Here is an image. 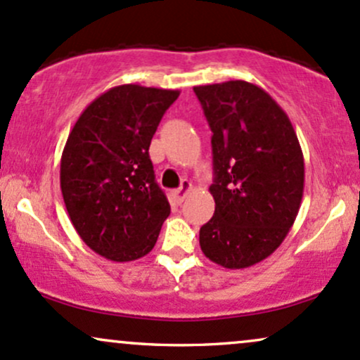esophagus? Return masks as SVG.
I'll use <instances>...</instances> for the list:
<instances>
[{
    "instance_id": "obj_1",
    "label": "esophagus",
    "mask_w": 360,
    "mask_h": 360,
    "mask_svg": "<svg viewBox=\"0 0 360 360\" xmlns=\"http://www.w3.org/2000/svg\"><path fill=\"white\" fill-rule=\"evenodd\" d=\"M192 191V184L188 180H184L181 181L180 188H176V191H173V197H175L176 202H181L187 197V193Z\"/></svg>"
}]
</instances>
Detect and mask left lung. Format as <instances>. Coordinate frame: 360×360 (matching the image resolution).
I'll return each mask as SVG.
<instances>
[{"instance_id": "8db88e82", "label": "left lung", "mask_w": 360, "mask_h": 360, "mask_svg": "<svg viewBox=\"0 0 360 360\" xmlns=\"http://www.w3.org/2000/svg\"><path fill=\"white\" fill-rule=\"evenodd\" d=\"M212 131L216 209L200 228L204 255L246 269L281 246L304 191V158L288 114L257 84L193 86Z\"/></svg>"}]
</instances>
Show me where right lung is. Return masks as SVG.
<instances>
[{
    "instance_id": "right-lung-1",
    "label": "right lung",
    "mask_w": 360,
    "mask_h": 360,
    "mask_svg": "<svg viewBox=\"0 0 360 360\" xmlns=\"http://www.w3.org/2000/svg\"><path fill=\"white\" fill-rule=\"evenodd\" d=\"M179 90L120 84L95 98L70 132L60 192L76 233L112 262L148 255L169 216L149 144Z\"/></svg>"
}]
</instances>
